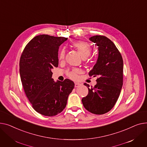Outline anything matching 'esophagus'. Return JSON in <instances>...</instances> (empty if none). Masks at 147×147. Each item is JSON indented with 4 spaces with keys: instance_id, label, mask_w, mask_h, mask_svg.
Returning a JSON list of instances; mask_svg holds the SVG:
<instances>
[{
    "instance_id": "esophagus-1",
    "label": "esophagus",
    "mask_w": 147,
    "mask_h": 147,
    "mask_svg": "<svg viewBox=\"0 0 147 147\" xmlns=\"http://www.w3.org/2000/svg\"><path fill=\"white\" fill-rule=\"evenodd\" d=\"M82 84H80V83H78V82H75V88H77V87H80V86Z\"/></svg>"
}]
</instances>
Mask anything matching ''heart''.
Wrapping results in <instances>:
<instances>
[{
  "label": "heart",
  "mask_w": 147,
  "mask_h": 147,
  "mask_svg": "<svg viewBox=\"0 0 147 147\" xmlns=\"http://www.w3.org/2000/svg\"><path fill=\"white\" fill-rule=\"evenodd\" d=\"M72 46L80 53L82 59L84 60L88 59V57L90 55L92 51V48L88 42L79 40L74 42L72 44ZM65 56V50L64 49H61L59 53L58 59L59 60H62L64 59ZM79 73V70L76 69H72L67 70L66 71V75L70 79L75 80L77 78V74Z\"/></svg>",
  "instance_id": "heart-1"
}]
</instances>
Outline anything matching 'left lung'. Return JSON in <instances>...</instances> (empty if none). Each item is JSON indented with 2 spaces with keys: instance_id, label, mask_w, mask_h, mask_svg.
Here are the masks:
<instances>
[{
  "instance_id": "8db88e82",
  "label": "left lung",
  "mask_w": 147,
  "mask_h": 147,
  "mask_svg": "<svg viewBox=\"0 0 147 147\" xmlns=\"http://www.w3.org/2000/svg\"><path fill=\"white\" fill-rule=\"evenodd\" d=\"M90 40L98 47L97 63L89 72L97 76V84L89 88L88 94L82 99L84 107L95 115L107 113L114 107L123 85V62L114 43L103 36H94Z\"/></svg>"
}]
</instances>
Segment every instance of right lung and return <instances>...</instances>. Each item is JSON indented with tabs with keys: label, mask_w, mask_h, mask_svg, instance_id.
<instances>
[{
	"label": "right lung",
	"mask_w": 147,
	"mask_h": 147,
	"mask_svg": "<svg viewBox=\"0 0 147 147\" xmlns=\"http://www.w3.org/2000/svg\"><path fill=\"white\" fill-rule=\"evenodd\" d=\"M67 38L46 34L33 38L24 48L20 73L25 93L38 113L53 116L65 108L75 84L69 79L55 82L51 69L58 66L59 46Z\"/></svg>",
	"instance_id": "1"
}]
</instances>
